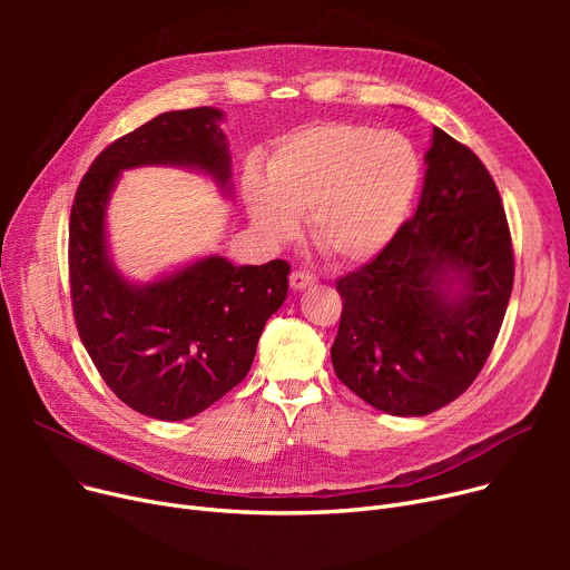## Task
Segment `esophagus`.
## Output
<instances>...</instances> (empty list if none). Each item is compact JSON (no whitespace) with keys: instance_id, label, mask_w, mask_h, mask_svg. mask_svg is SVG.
<instances>
[{"instance_id":"34e87169","label":"esophagus","mask_w":570,"mask_h":570,"mask_svg":"<svg viewBox=\"0 0 570 570\" xmlns=\"http://www.w3.org/2000/svg\"><path fill=\"white\" fill-rule=\"evenodd\" d=\"M316 282V277L312 273H307V269H293L291 273V288L293 291H303L307 286H312Z\"/></svg>"}]
</instances>
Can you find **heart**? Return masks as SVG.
I'll return each mask as SVG.
<instances>
[{"label":"heart","instance_id":"b5f03b06","mask_svg":"<svg viewBox=\"0 0 570 570\" xmlns=\"http://www.w3.org/2000/svg\"><path fill=\"white\" fill-rule=\"evenodd\" d=\"M423 179L415 145L395 131L323 122L284 136L267 159V179L245 175L254 226L273 243L297 235L307 215L314 247L337 265L381 254L404 224Z\"/></svg>","mask_w":570,"mask_h":570}]
</instances>
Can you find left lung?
Returning a JSON list of instances; mask_svg holds the SVG:
<instances>
[{
  "label": "left lung",
  "instance_id": "left-lung-1",
  "mask_svg": "<svg viewBox=\"0 0 570 570\" xmlns=\"http://www.w3.org/2000/svg\"><path fill=\"white\" fill-rule=\"evenodd\" d=\"M425 164L415 215L337 279L335 374L393 415H428L466 391L492 353L515 277L511 230L483 161L434 127Z\"/></svg>",
  "mask_w": 570,
  "mask_h": 570
}]
</instances>
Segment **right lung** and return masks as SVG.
Listing matches in <instances>:
<instances>
[{"label":"right lung","mask_w":570,"mask_h":570,"mask_svg":"<svg viewBox=\"0 0 570 570\" xmlns=\"http://www.w3.org/2000/svg\"><path fill=\"white\" fill-rule=\"evenodd\" d=\"M217 108L161 112L117 138L80 179L69 219V282L78 335L110 391L157 421H185L222 400L254 363L256 344L288 293L291 265H233L205 256L153 284L117 273L106 205L138 166H187L230 194V155Z\"/></svg>","instance_id":"right-lung-1"}]
</instances>
